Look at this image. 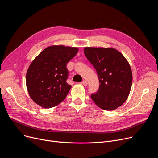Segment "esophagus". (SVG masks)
<instances>
[{"mask_svg":"<svg viewBox=\"0 0 158 158\" xmlns=\"http://www.w3.org/2000/svg\"><path fill=\"white\" fill-rule=\"evenodd\" d=\"M81 84H82V85H84V86H87V84H88L87 81H85V80H84L83 81H82V82H81Z\"/></svg>","mask_w":158,"mask_h":158,"instance_id":"esophagus-1","label":"esophagus"}]
</instances>
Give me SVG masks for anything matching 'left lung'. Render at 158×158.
<instances>
[{
	"instance_id": "8db88e82",
	"label": "left lung",
	"mask_w": 158,
	"mask_h": 158,
	"mask_svg": "<svg viewBox=\"0 0 158 158\" xmlns=\"http://www.w3.org/2000/svg\"><path fill=\"white\" fill-rule=\"evenodd\" d=\"M84 54L95 68L100 86L91 95L103 110H113L128 98L132 83L131 66L124 56L114 48L86 47Z\"/></svg>"
}]
</instances>
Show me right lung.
<instances>
[{
    "label": "right lung",
    "mask_w": 158,
    "mask_h": 158,
    "mask_svg": "<svg viewBox=\"0 0 158 158\" xmlns=\"http://www.w3.org/2000/svg\"><path fill=\"white\" fill-rule=\"evenodd\" d=\"M78 51L77 48L52 46L44 49L30 64L26 87L31 98L44 108L56 106L65 100L71 86L66 82V65Z\"/></svg>",
    "instance_id": "add662e5"
}]
</instances>
